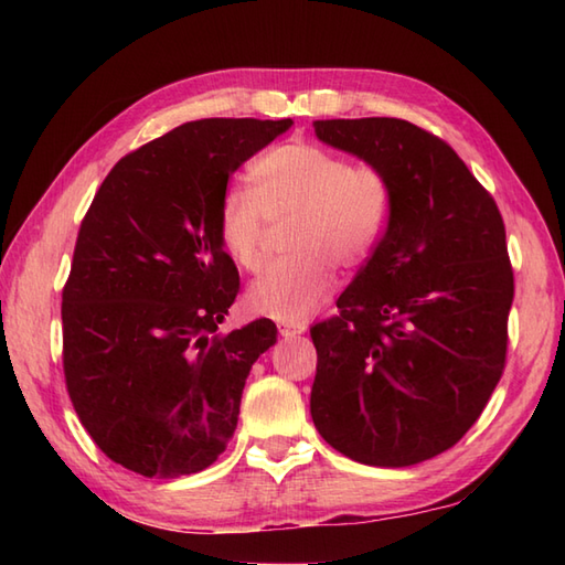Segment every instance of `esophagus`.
Segmentation results:
<instances>
[{
    "mask_svg": "<svg viewBox=\"0 0 565 565\" xmlns=\"http://www.w3.org/2000/svg\"><path fill=\"white\" fill-rule=\"evenodd\" d=\"M276 328H279L281 338H296V334L306 332V326H301V322H279Z\"/></svg>",
    "mask_w": 565,
    "mask_h": 565,
    "instance_id": "1",
    "label": "esophagus"
}]
</instances>
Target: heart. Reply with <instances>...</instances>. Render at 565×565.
Returning a JSON list of instances; mask_svg holds the SVG:
<instances>
[{
	"label": "heart",
	"mask_w": 565,
	"mask_h": 565,
	"mask_svg": "<svg viewBox=\"0 0 565 565\" xmlns=\"http://www.w3.org/2000/svg\"><path fill=\"white\" fill-rule=\"evenodd\" d=\"M247 186L223 191L218 237L239 269L255 271L274 225L294 221V257L264 269L247 306L284 322L303 320L334 291V264L356 269L386 235L393 186L379 164L350 162L313 142H286L249 167Z\"/></svg>",
	"instance_id": "obj_1"
}]
</instances>
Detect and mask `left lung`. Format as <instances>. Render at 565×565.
<instances>
[{"label": "left lung", "instance_id": "8db88e82", "mask_svg": "<svg viewBox=\"0 0 565 565\" xmlns=\"http://www.w3.org/2000/svg\"><path fill=\"white\" fill-rule=\"evenodd\" d=\"M328 146L379 164L386 235L340 316L310 328V415L332 449L403 468L451 449L505 371L514 274L495 199L435 134L401 118L313 121Z\"/></svg>", "mask_w": 565, "mask_h": 565}]
</instances>
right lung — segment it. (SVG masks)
Segmentation results:
<instances>
[{
  "label": "right lung",
  "mask_w": 565,
  "mask_h": 565,
  "mask_svg": "<svg viewBox=\"0 0 565 565\" xmlns=\"http://www.w3.org/2000/svg\"><path fill=\"white\" fill-rule=\"evenodd\" d=\"M291 118H203L114 164L79 225L63 289V369L94 444L146 478L199 473L237 427L259 318L218 332L239 291L218 237L227 179Z\"/></svg>",
  "instance_id": "1"
}]
</instances>
